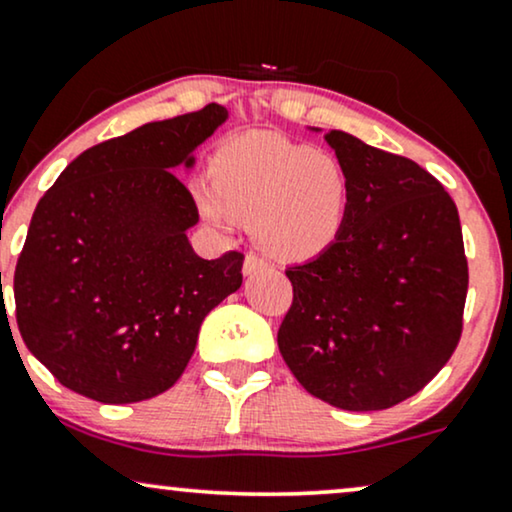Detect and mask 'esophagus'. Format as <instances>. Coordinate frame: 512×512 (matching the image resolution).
Wrapping results in <instances>:
<instances>
[{"label": "esophagus", "instance_id": "34e87169", "mask_svg": "<svg viewBox=\"0 0 512 512\" xmlns=\"http://www.w3.org/2000/svg\"><path fill=\"white\" fill-rule=\"evenodd\" d=\"M264 267H267V262H264L262 257H257L255 252H248V255H245L243 274H255V271H262Z\"/></svg>", "mask_w": 512, "mask_h": 512}]
</instances>
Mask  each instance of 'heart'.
<instances>
[{
  "label": "heart",
  "mask_w": 512,
  "mask_h": 512,
  "mask_svg": "<svg viewBox=\"0 0 512 512\" xmlns=\"http://www.w3.org/2000/svg\"><path fill=\"white\" fill-rule=\"evenodd\" d=\"M193 196L210 222H250L252 241L274 260L307 262L345 229L349 174L333 153L248 132L217 148L210 181L198 179Z\"/></svg>",
  "instance_id": "b5f03b06"
}]
</instances>
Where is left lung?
Returning <instances> with one entry per match:
<instances>
[{
	"label": "left lung",
	"instance_id": "obj_1",
	"mask_svg": "<svg viewBox=\"0 0 512 512\" xmlns=\"http://www.w3.org/2000/svg\"><path fill=\"white\" fill-rule=\"evenodd\" d=\"M326 141L349 174L338 241L286 269L293 304L278 349L304 390L380 411L423 390L451 359L468 295L456 203L428 170L352 134Z\"/></svg>",
	"mask_w": 512,
	"mask_h": 512
}]
</instances>
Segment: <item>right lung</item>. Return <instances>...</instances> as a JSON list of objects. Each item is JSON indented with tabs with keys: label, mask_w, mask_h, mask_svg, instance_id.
Masks as SVG:
<instances>
[{
	"label": "right lung",
	"mask_w": 512,
	"mask_h": 512,
	"mask_svg": "<svg viewBox=\"0 0 512 512\" xmlns=\"http://www.w3.org/2000/svg\"><path fill=\"white\" fill-rule=\"evenodd\" d=\"M229 118L208 103L77 155L32 215L14 274L18 331L68 390L134 404L170 390L200 323L243 283V255L203 260L179 165Z\"/></svg>",
	"instance_id": "obj_1"
}]
</instances>
